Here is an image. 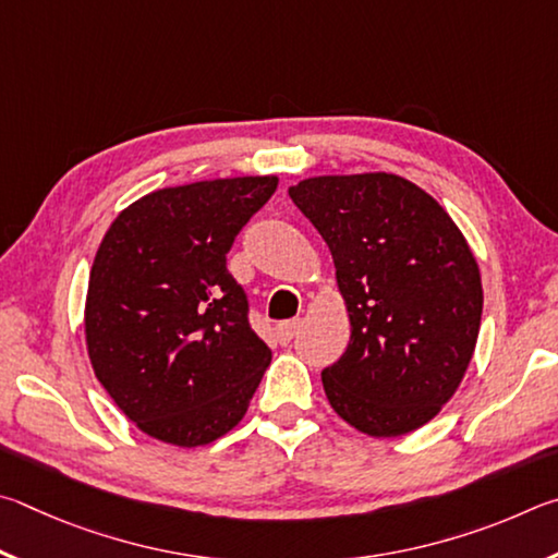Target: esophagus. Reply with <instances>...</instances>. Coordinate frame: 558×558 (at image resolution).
Returning <instances> with one entry per match:
<instances>
[{"mask_svg": "<svg viewBox=\"0 0 558 558\" xmlns=\"http://www.w3.org/2000/svg\"><path fill=\"white\" fill-rule=\"evenodd\" d=\"M301 330V320H284V324L277 326V338L281 345L291 343V340L296 338V333Z\"/></svg>", "mask_w": 558, "mask_h": 558, "instance_id": "34e87169", "label": "esophagus"}]
</instances>
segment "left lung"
Segmentation results:
<instances>
[{"mask_svg":"<svg viewBox=\"0 0 558 558\" xmlns=\"http://www.w3.org/2000/svg\"><path fill=\"white\" fill-rule=\"evenodd\" d=\"M289 195L333 254L353 326L320 375L330 407L369 436L424 426L461 385L481 330V271L461 230L395 173L318 175Z\"/></svg>","mask_w":558,"mask_h":558,"instance_id":"obj_1","label":"left lung"}]
</instances>
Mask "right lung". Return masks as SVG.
I'll return each instance as SVG.
<instances>
[{
  "instance_id": "right-lung-1",
  "label": "right lung",
  "mask_w": 558,
  "mask_h": 558,
  "mask_svg": "<svg viewBox=\"0 0 558 558\" xmlns=\"http://www.w3.org/2000/svg\"><path fill=\"white\" fill-rule=\"evenodd\" d=\"M274 175L201 181L144 195L95 254L85 338L100 385L159 441L205 446L238 426L271 350L228 271L240 230Z\"/></svg>"
}]
</instances>
